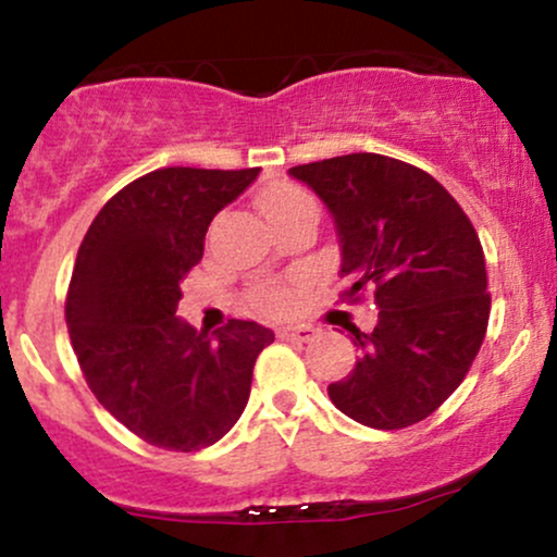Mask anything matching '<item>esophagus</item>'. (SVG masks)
<instances>
[{
  "mask_svg": "<svg viewBox=\"0 0 557 557\" xmlns=\"http://www.w3.org/2000/svg\"><path fill=\"white\" fill-rule=\"evenodd\" d=\"M314 335H317V330L309 327V324H298V327L280 330V337H285V341H296V343L314 341Z\"/></svg>",
  "mask_w": 557,
  "mask_h": 557,
  "instance_id": "obj_1",
  "label": "esophagus"
}]
</instances>
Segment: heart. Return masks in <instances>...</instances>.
I'll return each mask as SVG.
<instances>
[{
  "label": "heart",
  "instance_id": "heart-1",
  "mask_svg": "<svg viewBox=\"0 0 557 557\" xmlns=\"http://www.w3.org/2000/svg\"><path fill=\"white\" fill-rule=\"evenodd\" d=\"M259 207L274 227L280 220H285V216L296 214L306 207H317V203L309 190H304L300 185L280 183L261 194ZM251 304L257 306L259 311H264V314H283V311L290 309L293 290L283 283H259L251 287Z\"/></svg>",
  "mask_w": 557,
  "mask_h": 557
}]
</instances>
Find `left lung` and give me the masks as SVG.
<instances>
[{"mask_svg": "<svg viewBox=\"0 0 557 557\" xmlns=\"http://www.w3.org/2000/svg\"><path fill=\"white\" fill-rule=\"evenodd\" d=\"M290 175L327 203L343 246V300L372 293L380 317L354 332L361 359L327 387L374 430L426 419L463 382L490 322L482 243L461 203L430 172L382 154L298 164Z\"/></svg>", "mask_w": 557, "mask_h": 557, "instance_id": "1", "label": "left lung"}]
</instances>
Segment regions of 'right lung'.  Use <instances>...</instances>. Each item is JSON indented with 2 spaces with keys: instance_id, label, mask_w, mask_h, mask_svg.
<instances>
[{
  "instance_id": "right-lung-1",
  "label": "right lung",
  "mask_w": 557,
  "mask_h": 557,
  "mask_svg": "<svg viewBox=\"0 0 557 557\" xmlns=\"http://www.w3.org/2000/svg\"><path fill=\"white\" fill-rule=\"evenodd\" d=\"M259 168H162L101 207L78 248L65 319L96 400L144 443L194 453L225 437L274 332L230 319L214 335L175 317L209 222Z\"/></svg>"
}]
</instances>
